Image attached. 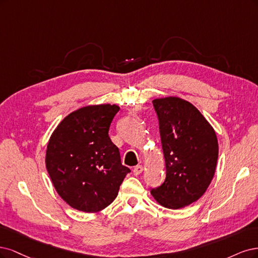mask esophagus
<instances>
[{
  "mask_svg": "<svg viewBox=\"0 0 258 258\" xmlns=\"http://www.w3.org/2000/svg\"><path fill=\"white\" fill-rule=\"evenodd\" d=\"M144 170V167L141 165H137L136 167H134V169H133V172H134L135 176H139V174L143 172Z\"/></svg>",
  "mask_w": 258,
  "mask_h": 258,
  "instance_id": "1",
  "label": "esophagus"
}]
</instances>
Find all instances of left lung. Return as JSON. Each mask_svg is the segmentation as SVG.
<instances>
[{
    "mask_svg": "<svg viewBox=\"0 0 258 258\" xmlns=\"http://www.w3.org/2000/svg\"><path fill=\"white\" fill-rule=\"evenodd\" d=\"M152 103L160 123L166 178L151 195L157 204L176 210L197 202L210 185L219 157L218 137L185 99L166 96Z\"/></svg>",
    "mask_w": 258,
    "mask_h": 258,
    "instance_id": "8db88e82",
    "label": "left lung"
}]
</instances>
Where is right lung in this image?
I'll return each mask as SVG.
<instances>
[{"label": "right lung", "mask_w": 258, "mask_h": 258, "mask_svg": "<svg viewBox=\"0 0 258 258\" xmlns=\"http://www.w3.org/2000/svg\"><path fill=\"white\" fill-rule=\"evenodd\" d=\"M118 105L79 108L59 123L48 141L46 168L63 201L82 212L109 206L130 169L121 164L108 132Z\"/></svg>", "instance_id": "add662e5"}]
</instances>
